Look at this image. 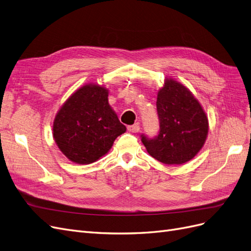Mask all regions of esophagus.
<instances>
[{
    "instance_id": "34e87169",
    "label": "esophagus",
    "mask_w": 251,
    "mask_h": 251,
    "mask_svg": "<svg viewBox=\"0 0 251 251\" xmlns=\"http://www.w3.org/2000/svg\"><path fill=\"white\" fill-rule=\"evenodd\" d=\"M127 130L130 131V132H132V133H138L139 130H140V126H139L138 124L133 125V126H127Z\"/></svg>"
}]
</instances>
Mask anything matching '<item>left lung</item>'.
<instances>
[{
  "mask_svg": "<svg viewBox=\"0 0 251 251\" xmlns=\"http://www.w3.org/2000/svg\"><path fill=\"white\" fill-rule=\"evenodd\" d=\"M160 130L155 138L141 135L148 153L164 164H183L199 153L208 134V119L202 105L185 86L165 78L158 91Z\"/></svg>",
  "mask_w": 251,
  "mask_h": 251,
  "instance_id": "1",
  "label": "left lung"
}]
</instances>
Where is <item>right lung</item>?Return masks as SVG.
Segmentation results:
<instances>
[{
  "mask_svg": "<svg viewBox=\"0 0 251 251\" xmlns=\"http://www.w3.org/2000/svg\"><path fill=\"white\" fill-rule=\"evenodd\" d=\"M109 91L87 83L68 98L53 123L58 149L77 164H90L104 156L119 135L126 131L108 100Z\"/></svg>",
  "mask_w": 251,
  "mask_h": 251,
  "instance_id": "right-lung-1",
  "label": "right lung"
}]
</instances>
